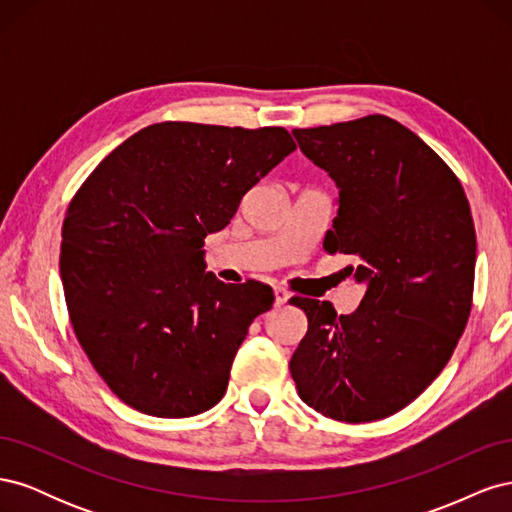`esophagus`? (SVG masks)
Returning <instances> with one entry per match:
<instances>
[{"label":"esophagus","mask_w":512,"mask_h":512,"mask_svg":"<svg viewBox=\"0 0 512 512\" xmlns=\"http://www.w3.org/2000/svg\"><path fill=\"white\" fill-rule=\"evenodd\" d=\"M273 292H275V305H277V307L284 305V303L290 299V294H288L284 288H275Z\"/></svg>","instance_id":"esophagus-1"}]
</instances>
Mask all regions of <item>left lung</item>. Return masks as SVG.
<instances>
[{"label": "left lung", "instance_id": "left-lung-1", "mask_svg": "<svg viewBox=\"0 0 512 512\" xmlns=\"http://www.w3.org/2000/svg\"><path fill=\"white\" fill-rule=\"evenodd\" d=\"M335 181L322 247L352 256L356 312L299 299L307 333L290 359L301 399L344 423L406 408L451 359L472 309L476 232L466 192L421 138L384 115L292 130Z\"/></svg>", "mask_w": 512, "mask_h": 512}]
</instances>
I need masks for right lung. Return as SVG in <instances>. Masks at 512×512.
<instances>
[{
    "label": "right lung",
    "mask_w": 512,
    "mask_h": 512,
    "mask_svg": "<svg viewBox=\"0 0 512 512\" xmlns=\"http://www.w3.org/2000/svg\"><path fill=\"white\" fill-rule=\"evenodd\" d=\"M294 149L284 128L153 123L76 192L61 228V284L76 339L123 404L185 418L224 397L273 290L220 282L205 237Z\"/></svg>",
    "instance_id": "add662e5"
}]
</instances>
